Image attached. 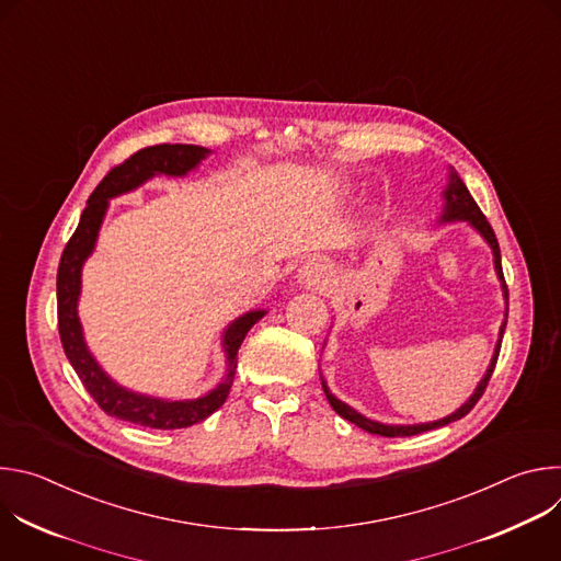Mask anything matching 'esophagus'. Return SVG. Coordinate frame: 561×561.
<instances>
[{
  "label": "esophagus",
  "instance_id": "1",
  "mask_svg": "<svg viewBox=\"0 0 561 561\" xmlns=\"http://www.w3.org/2000/svg\"><path fill=\"white\" fill-rule=\"evenodd\" d=\"M297 279L308 288H322L331 279V268L322 260H308V262L301 264V268L297 273Z\"/></svg>",
  "mask_w": 561,
  "mask_h": 561
}]
</instances>
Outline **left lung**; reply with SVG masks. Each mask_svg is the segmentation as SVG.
I'll list each match as a JSON object with an SVG mask.
<instances>
[{
  "mask_svg": "<svg viewBox=\"0 0 561 561\" xmlns=\"http://www.w3.org/2000/svg\"><path fill=\"white\" fill-rule=\"evenodd\" d=\"M444 197H446V210H444V217H442V219H444V221H450V219H463V221L472 224L479 232H482V237L486 239V242L491 244L493 255H495V271H497V275H500V279H502L504 297L508 299V286H506L504 271H502V255H500L497 237H495V232H493V228H491L489 219L484 217V213H482V210H479L477 202L472 199V195L468 193L466 184L461 182V178H459L455 171L450 173V180H448V186H446V191H444ZM504 331H506V319H504V324H502V329H500V342H497V348H495L493 362H491V366H489V370H486L484 379L479 381L477 390L472 392V397L468 399V402H466L459 411H455L453 415H448V417H444V420H439V422H431V424H415V426H388V424H379V422L366 420L364 415H359L357 411H353L351 407H346L344 402H340V399H337L335 394H331L329 386L322 381L324 392H327V399H329L331 407L335 409V413H337V415H342V417H344V420H348L351 424H355V426H359V428H364V431H368V433H373V435H381V437H411V435H420V433H426V431H433V428L446 426V424H450V422H457V420L466 417V415L474 409V404L479 402V397L484 394V390H486V386H489V381H491V375H493V370H495L497 357H500V348H502Z\"/></svg>",
  "mask_w": 561,
  "mask_h": 561,
  "instance_id": "8db88e82",
  "label": "left lung"
}]
</instances>
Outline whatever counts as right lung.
<instances>
[{"instance_id": "obj_1", "label": "right lung", "mask_w": 561, "mask_h": 561, "mask_svg": "<svg viewBox=\"0 0 561 561\" xmlns=\"http://www.w3.org/2000/svg\"><path fill=\"white\" fill-rule=\"evenodd\" d=\"M208 154L206 148L193 144H159L148 146L133 152L122 164L113 167L108 175L98 184L93 195L87 202V208L75 228L72 237L61 253L57 268V327L64 353L75 368L77 377L82 379L84 388L98 402V407L117 420L139 424L157 431H175L188 428L197 422H204L213 415L230 392V383L234 379L237 368V351L242 346L247 333L264 317V310L247 312L244 317L234 319L224 335V348L228 353V375L226 379L210 390L208 394L193 399V402H167V399H154L146 394L130 392L117 386L93 359L89 353L82 324L77 317V297H79V277H82V266L87 257L95 249V239L108 206V199L122 195L126 191L137 188L141 182L152 175H186L195 169L202 159Z\"/></svg>"}]
</instances>
